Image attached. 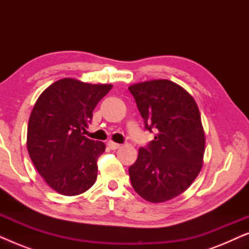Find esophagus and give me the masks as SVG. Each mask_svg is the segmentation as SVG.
<instances>
[{
    "label": "esophagus",
    "mask_w": 249,
    "mask_h": 249,
    "mask_svg": "<svg viewBox=\"0 0 249 249\" xmlns=\"http://www.w3.org/2000/svg\"><path fill=\"white\" fill-rule=\"evenodd\" d=\"M107 146L111 149H118L119 147H120V144H117V142H112V141H108L107 142Z\"/></svg>",
    "instance_id": "esophagus-1"
}]
</instances>
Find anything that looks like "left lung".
<instances>
[{
    "instance_id": "left-lung-1",
    "label": "left lung",
    "mask_w": 249,
    "mask_h": 249,
    "mask_svg": "<svg viewBox=\"0 0 249 249\" xmlns=\"http://www.w3.org/2000/svg\"><path fill=\"white\" fill-rule=\"evenodd\" d=\"M128 89L145 129L155 132L129 168L131 185L148 202H166L185 192L202 169L205 135L198 107L170 80L145 81Z\"/></svg>"
}]
</instances>
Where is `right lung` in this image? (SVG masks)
I'll use <instances>...</instances> for the list:
<instances>
[{
	"instance_id": "1",
	"label": "right lung",
	"mask_w": 249,
	"mask_h": 249,
	"mask_svg": "<svg viewBox=\"0 0 249 249\" xmlns=\"http://www.w3.org/2000/svg\"><path fill=\"white\" fill-rule=\"evenodd\" d=\"M112 85L64 78L40 94L28 122L27 147L47 185L59 194H83L96 181L97 159L104 142L85 135L98 102Z\"/></svg>"
}]
</instances>
